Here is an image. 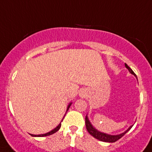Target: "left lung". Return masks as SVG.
I'll list each match as a JSON object with an SVG mask.
<instances>
[{
  "label": "left lung",
  "mask_w": 152,
  "mask_h": 152,
  "mask_svg": "<svg viewBox=\"0 0 152 152\" xmlns=\"http://www.w3.org/2000/svg\"><path fill=\"white\" fill-rule=\"evenodd\" d=\"M125 68L129 71V72L132 75H134L136 77H137V75L134 73V72L132 71V69H130V67L128 66L127 64H125ZM85 124H86V128H87V130H88V132L90 133L92 137H94L95 139L99 140L100 141H103V142H108V143H113V142H116L117 140H118L119 139H121V137L124 136V135L128 132V131H129L130 129L132 127V126H130L129 129H128L126 131H125L122 133H121V134L118 135H110V134H106V133H104V132H102L99 130H97L96 129L93 127V125H91V123L90 122V121L88 119V115H86L85 118Z\"/></svg>",
  "instance_id": "left-lung-1"
}]
</instances>
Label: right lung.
<instances>
[{
    "instance_id": "add662e5",
    "label": "right lung",
    "mask_w": 152,
    "mask_h": 152,
    "mask_svg": "<svg viewBox=\"0 0 152 152\" xmlns=\"http://www.w3.org/2000/svg\"><path fill=\"white\" fill-rule=\"evenodd\" d=\"M72 105V102H70V103L69 104V106H68V107H67V111L69 110V107H70V106ZM61 124L60 123L59 125H57V127L55 128V129H53V130H51L50 132H47V133H45V134H40V135H33V134H31L32 136V137H46V136H50V135H52L53 134V133H55L56 132H57L58 130L60 129V128H61Z\"/></svg>"
}]
</instances>
